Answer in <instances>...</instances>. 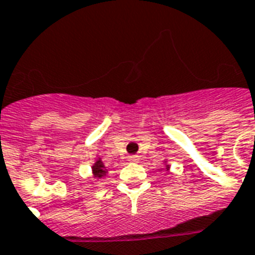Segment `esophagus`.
I'll return each instance as SVG.
<instances>
[{
    "label": "esophagus",
    "mask_w": 255,
    "mask_h": 255,
    "mask_svg": "<svg viewBox=\"0 0 255 255\" xmlns=\"http://www.w3.org/2000/svg\"><path fill=\"white\" fill-rule=\"evenodd\" d=\"M128 160H131V162H137L138 157L137 155H129V157H128Z\"/></svg>",
    "instance_id": "esophagus-1"
}]
</instances>
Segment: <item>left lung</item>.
<instances>
[{"label": "left lung", "mask_w": 255, "mask_h": 255, "mask_svg": "<svg viewBox=\"0 0 255 255\" xmlns=\"http://www.w3.org/2000/svg\"><path fill=\"white\" fill-rule=\"evenodd\" d=\"M167 168H168V166H167Z\"/></svg>", "instance_id": "obj_1"}]
</instances>
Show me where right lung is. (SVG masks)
<instances>
[{"instance_id":"add662e5","label":"right lung","mask_w":255,"mask_h":255,"mask_svg":"<svg viewBox=\"0 0 255 255\" xmlns=\"http://www.w3.org/2000/svg\"><path fill=\"white\" fill-rule=\"evenodd\" d=\"M105 174H106V170H105L104 163L101 162V159H98L93 166V175L95 177H102Z\"/></svg>"}]
</instances>
